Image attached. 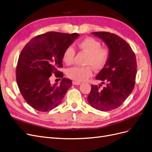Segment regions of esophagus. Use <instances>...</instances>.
<instances>
[{
  "mask_svg": "<svg viewBox=\"0 0 152 152\" xmlns=\"http://www.w3.org/2000/svg\"><path fill=\"white\" fill-rule=\"evenodd\" d=\"M72 83L74 85H77V86H78V85H80L81 83L79 82H77V81H73L72 82Z\"/></svg>",
  "mask_w": 152,
  "mask_h": 152,
  "instance_id": "esophagus-1",
  "label": "esophagus"
}]
</instances>
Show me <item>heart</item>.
I'll return each mask as SVG.
<instances>
[{
    "mask_svg": "<svg viewBox=\"0 0 152 152\" xmlns=\"http://www.w3.org/2000/svg\"><path fill=\"white\" fill-rule=\"evenodd\" d=\"M99 41L93 38L88 37L78 43V48L87 55L86 62L87 66H74L67 70V76L77 82H82L92 77V67L96 70L103 69L109 59L110 52L106 48H102ZM75 51L72 46L65 49L63 54V61L70 65L74 63Z\"/></svg>",
    "mask_w": 152,
    "mask_h": 152,
    "instance_id": "1",
    "label": "heart"
}]
</instances>
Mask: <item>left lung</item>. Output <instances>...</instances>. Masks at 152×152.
Instances as JSON below:
<instances>
[{"mask_svg":"<svg viewBox=\"0 0 152 152\" xmlns=\"http://www.w3.org/2000/svg\"><path fill=\"white\" fill-rule=\"evenodd\" d=\"M101 39L110 52L107 65L96 79L101 80L99 86H91L87 101L99 111H109L119 107L133 91L137 72L135 54L126 41L108 32H93ZM104 87L101 88L102 85Z\"/></svg>","mask_w":152,"mask_h":152,"instance_id":"obj_1","label":"left lung"}]
</instances>
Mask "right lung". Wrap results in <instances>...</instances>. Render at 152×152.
I'll list each match as a JSON object with an SVG mask.
<instances>
[{"instance_id":"obj_1","label":"right lung","mask_w":152,"mask_h":152,"mask_svg":"<svg viewBox=\"0 0 152 152\" xmlns=\"http://www.w3.org/2000/svg\"><path fill=\"white\" fill-rule=\"evenodd\" d=\"M79 36L51 31L30 40L20 52L16 82L24 100L34 109L47 112L55 108L72 87V80L59 70L64 51ZM53 74L62 78L60 84H51Z\"/></svg>"}]
</instances>
